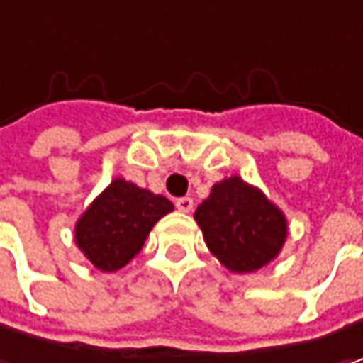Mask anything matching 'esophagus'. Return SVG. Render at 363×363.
Wrapping results in <instances>:
<instances>
[{"label": "esophagus", "mask_w": 363, "mask_h": 363, "mask_svg": "<svg viewBox=\"0 0 363 363\" xmlns=\"http://www.w3.org/2000/svg\"><path fill=\"white\" fill-rule=\"evenodd\" d=\"M177 209L182 213H189V211H193V199L191 197H181V199H177Z\"/></svg>", "instance_id": "34e87169"}]
</instances>
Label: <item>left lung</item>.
Returning a JSON list of instances; mask_svg holds the SVG:
<instances>
[{
  "label": "left lung",
  "mask_w": 363,
  "mask_h": 363,
  "mask_svg": "<svg viewBox=\"0 0 363 363\" xmlns=\"http://www.w3.org/2000/svg\"><path fill=\"white\" fill-rule=\"evenodd\" d=\"M205 244L228 270L256 272L280 254L286 242V217L260 189L240 177L213 184L195 211Z\"/></svg>",
  "instance_id": "obj_1"
}]
</instances>
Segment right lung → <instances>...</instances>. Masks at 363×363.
I'll return each mask as SVG.
<instances>
[{
  "label": "right lung",
  "instance_id": "obj_1",
  "mask_svg": "<svg viewBox=\"0 0 363 363\" xmlns=\"http://www.w3.org/2000/svg\"><path fill=\"white\" fill-rule=\"evenodd\" d=\"M174 209L162 195L116 179L74 225V242L95 268L116 272L140 254L150 229Z\"/></svg>",
  "mask_w": 363,
  "mask_h": 363
}]
</instances>
